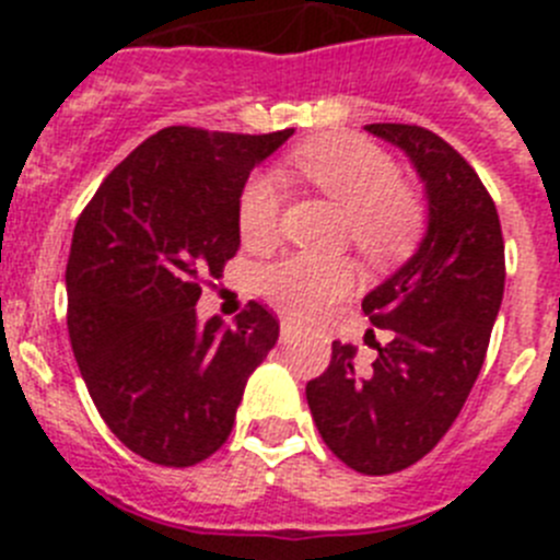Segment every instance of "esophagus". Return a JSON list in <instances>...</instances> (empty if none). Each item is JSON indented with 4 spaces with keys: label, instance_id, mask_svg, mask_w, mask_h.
<instances>
[{
    "label": "esophagus",
    "instance_id": "1",
    "mask_svg": "<svg viewBox=\"0 0 560 560\" xmlns=\"http://www.w3.org/2000/svg\"><path fill=\"white\" fill-rule=\"evenodd\" d=\"M296 330H300V325H296L294 319H283V323H280V339H283V341L294 339Z\"/></svg>",
    "mask_w": 560,
    "mask_h": 560
}]
</instances>
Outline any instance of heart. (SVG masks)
<instances>
[{
    "instance_id": "heart-1",
    "label": "heart",
    "mask_w": 560,
    "mask_h": 560,
    "mask_svg": "<svg viewBox=\"0 0 560 560\" xmlns=\"http://www.w3.org/2000/svg\"><path fill=\"white\" fill-rule=\"evenodd\" d=\"M294 167L314 187L348 210L353 244L364 255L393 257L407 249L420 224V205L398 185V165L387 151L355 137H319L296 148ZM283 192L269 173H255L237 196V235L246 249H269L280 232ZM345 257L285 255L260 271V289L277 308L314 316L353 289Z\"/></svg>"
}]
</instances>
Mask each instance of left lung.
Here are the masks:
<instances>
[{
	"label": "left lung",
	"instance_id": "left-lung-1",
	"mask_svg": "<svg viewBox=\"0 0 560 560\" xmlns=\"http://www.w3.org/2000/svg\"><path fill=\"white\" fill-rule=\"evenodd\" d=\"M364 131L409 156L427 192V232L361 300L370 323L393 334L375 345L373 370L361 375L353 345L334 341L305 398L325 446L353 471L381 477L418 463L457 420L502 305L504 241L493 199L446 140L404 122Z\"/></svg>",
	"mask_w": 560,
	"mask_h": 560
}]
</instances>
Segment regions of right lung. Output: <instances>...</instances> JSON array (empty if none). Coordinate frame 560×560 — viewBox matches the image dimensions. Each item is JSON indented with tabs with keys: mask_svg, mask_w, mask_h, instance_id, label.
Listing matches in <instances>:
<instances>
[{
	"mask_svg": "<svg viewBox=\"0 0 560 560\" xmlns=\"http://www.w3.org/2000/svg\"><path fill=\"white\" fill-rule=\"evenodd\" d=\"M294 128L224 133L171 126L108 173L72 232L67 328L89 395L122 446L187 468L226 443L280 323L196 316L199 280L241 246L237 196Z\"/></svg>",
	"mask_w": 560,
	"mask_h": 560,
	"instance_id": "1",
	"label": "right lung"
}]
</instances>
